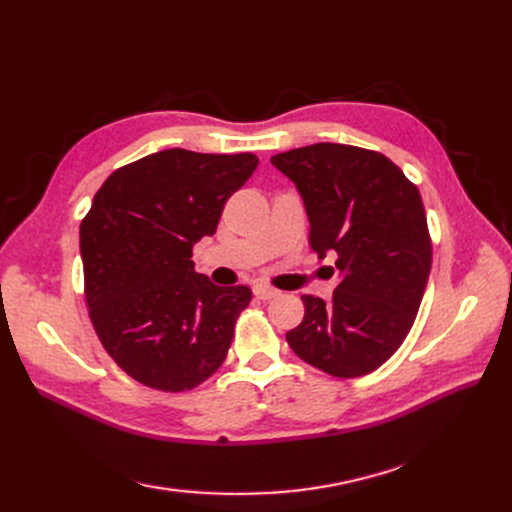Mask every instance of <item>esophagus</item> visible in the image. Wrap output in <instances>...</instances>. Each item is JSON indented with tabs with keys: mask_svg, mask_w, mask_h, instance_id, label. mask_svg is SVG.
<instances>
[{
	"mask_svg": "<svg viewBox=\"0 0 512 512\" xmlns=\"http://www.w3.org/2000/svg\"><path fill=\"white\" fill-rule=\"evenodd\" d=\"M254 294H256L258 299H262V301H269V299L277 297V294H280V290L273 288V286H267V284H256L254 286Z\"/></svg>",
	"mask_w": 512,
	"mask_h": 512,
	"instance_id": "34e87169",
	"label": "esophagus"
}]
</instances>
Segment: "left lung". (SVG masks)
Instances as JSON below:
<instances>
[{
	"instance_id": "1",
	"label": "left lung",
	"mask_w": 512,
	"mask_h": 512,
	"mask_svg": "<svg viewBox=\"0 0 512 512\" xmlns=\"http://www.w3.org/2000/svg\"><path fill=\"white\" fill-rule=\"evenodd\" d=\"M271 164L297 185L309 245L337 256L331 301L303 294L305 316L286 333L294 354L335 378L389 361L410 333L431 271V237L416 185L378 151L316 143Z\"/></svg>"
}]
</instances>
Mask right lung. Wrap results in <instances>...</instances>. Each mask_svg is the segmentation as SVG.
<instances>
[{"label": "right lung", "instance_id": "1", "mask_svg": "<svg viewBox=\"0 0 512 512\" xmlns=\"http://www.w3.org/2000/svg\"><path fill=\"white\" fill-rule=\"evenodd\" d=\"M254 153L166 149L117 168L81 222L85 301L104 350L128 376L190 391L224 363L247 286H215L192 247L252 177Z\"/></svg>", "mask_w": 512, "mask_h": 512}]
</instances>
